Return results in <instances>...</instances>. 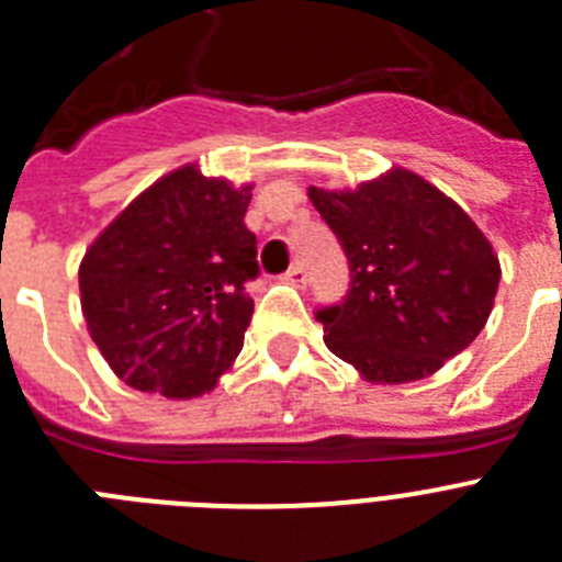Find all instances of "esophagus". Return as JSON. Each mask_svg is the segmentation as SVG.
I'll return each instance as SVG.
<instances>
[{
	"label": "esophagus",
	"mask_w": 562,
	"mask_h": 562,
	"mask_svg": "<svg viewBox=\"0 0 562 562\" xmlns=\"http://www.w3.org/2000/svg\"><path fill=\"white\" fill-rule=\"evenodd\" d=\"M284 281L292 286H306V270L301 267V263H295V267H290V270H286Z\"/></svg>",
	"instance_id": "esophagus-1"
}]
</instances>
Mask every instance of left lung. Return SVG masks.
Returning a JSON list of instances; mask_svg holds the SVG:
<instances>
[{
    "label": "left lung",
    "instance_id": "8db88e82",
    "mask_svg": "<svg viewBox=\"0 0 562 562\" xmlns=\"http://www.w3.org/2000/svg\"><path fill=\"white\" fill-rule=\"evenodd\" d=\"M349 261L347 299L324 306V344L369 383L435 375L486 327L501 261L477 224L418 172L355 190L310 187Z\"/></svg>",
    "mask_w": 562,
    "mask_h": 562
}]
</instances>
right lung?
I'll return each instance as SVG.
<instances>
[{"label": "right lung", "mask_w": 562, "mask_h": 562, "mask_svg": "<svg viewBox=\"0 0 562 562\" xmlns=\"http://www.w3.org/2000/svg\"><path fill=\"white\" fill-rule=\"evenodd\" d=\"M252 184L167 172L99 233L79 263L81 315L127 386L172 401L210 392L233 367L258 276L244 224Z\"/></svg>", "instance_id": "add662e5"}]
</instances>
